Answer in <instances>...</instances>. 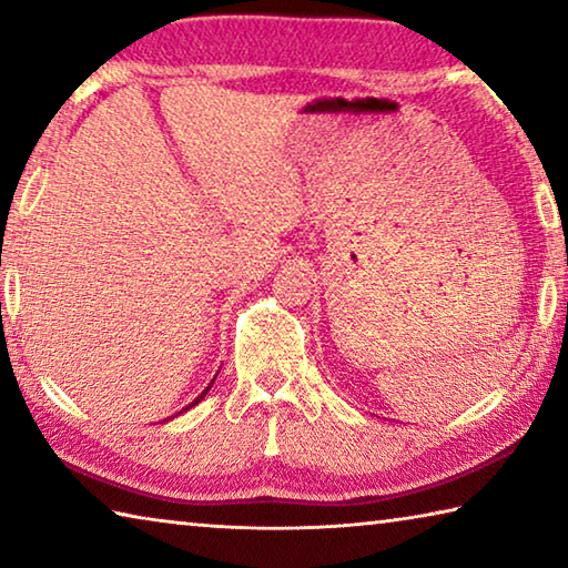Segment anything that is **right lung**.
Wrapping results in <instances>:
<instances>
[{"instance_id":"1","label":"right lung","mask_w":568,"mask_h":568,"mask_svg":"<svg viewBox=\"0 0 568 568\" xmlns=\"http://www.w3.org/2000/svg\"><path fill=\"white\" fill-rule=\"evenodd\" d=\"M213 383H215V378H213ZM213 383H210V386H207V388H205V390H203V393H200V396H197V398H195V400H192V403H190V406H187V408H182V410H190V408H192V406H197V403H200V400H203V398H205V396H207V390H210V388H213Z\"/></svg>"}]
</instances>
